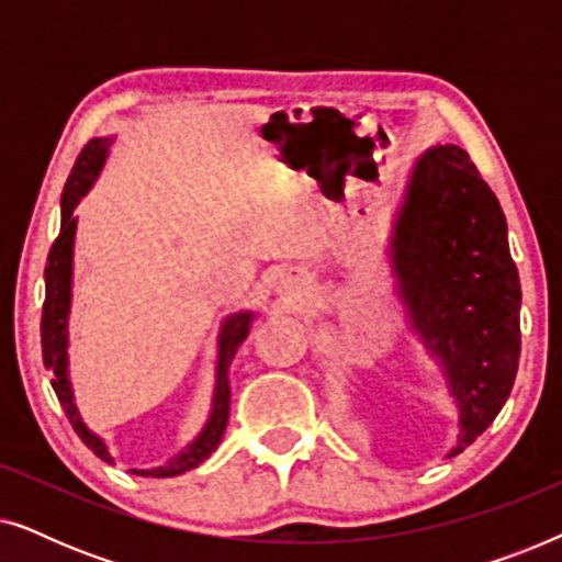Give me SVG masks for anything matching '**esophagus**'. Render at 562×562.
<instances>
[{
    "label": "esophagus",
    "mask_w": 562,
    "mask_h": 562,
    "mask_svg": "<svg viewBox=\"0 0 562 562\" xmlns=\"http://www.w3.org/2000/svg\"><path fill=\"white\" fill-rule=\"evenodd\" d=\"M279 289H281V291H286V294H299V291H302V276L294 273V271L281 273Z\"/></svg>",
    "instance_id": "34e87169"
}]
</instances>
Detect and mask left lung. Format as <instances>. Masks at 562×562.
<instances>
[{
    "label": "left lung",
    "mask_w": 562,
    "mask_h": 562,
    "mask_svg": "<svg viewBox=\"0 0 562 562\" xmlns=\"http://www.w3.org/2000/svg\"><path fill=\"white\" fill-rule=\"evenodd\" d=\"M389 252L409 325L458 404L452 458L502 412L521 348L506 217L463 148L437 145L417 158Z\"/></svg>",
    "instance_id": "obj_1"
}]
</instances>
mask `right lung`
I'll use <instances>...</instances> for the list:
<instances>
[{
    "label": "right lung",
    "mask_w": 562,
    "mask_h": 562,
    "mask_svg": "<svg viewBox=\"0 0 562 562\" xmlns=\"http://www.w3.org/2000/svg\"><path fill=\"white\" fill-rule=\"evenodd\" d=\"M110 137H94L83 145L81 156L76 158L68 176L64 196H60V233L48 252V266H45V304L41 319V340H43V363L53 373L50 386L56 391L60 406H64L68 422L81 437V442L94 452L97 458L114 463V458L106 450L102 437L91 432L83 425L79 409L74 402V389L68 381V312H71V279H74V237H76V204L87 194L91 183L102 171L106 150H110ZM252 312H237L222 322L220 329V356H217V383H214L212 414L206 419L202 432L183 448L179 456H173L168 463L150 468V471H130L135 475H150V479H171L181 475L204 463L206 458L217 450V445L225 435L229 419V363H233L237 348L250 333Z\"/></svg>",
    "instance_id": "right-lung-1"
}]
</instances>
